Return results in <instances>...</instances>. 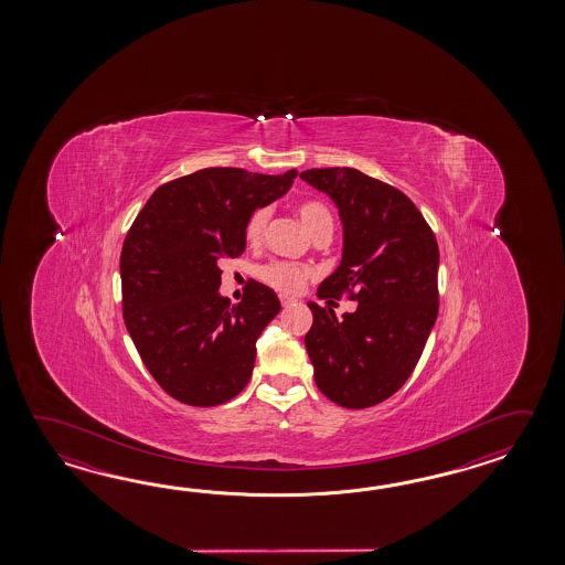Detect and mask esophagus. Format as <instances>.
<instances>
[{"label": "esophagus", "mask_w": 565, "mask_h": 565, "mask_svg": "<svg viewBox=\"0 0 565 565\" xmlns=\"http://www.w3.org/2000/svg\"><path fill=\"white\" fill-rule=\"evenodd\" d=\"M292 302H297V300L290 299V297H280V305H282V307H290Z\"/></svg>", "instance_id": "obj_1"}]
</instances>
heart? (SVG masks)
<instances>
[{
    "instance_id": "heart-1",
    "label": "heart",
    "mask_w": 565,
    "mask_h": 565,
    "mask_svg": "<svg viewBox=\"0 0 565 565\" xmlns=\"http://www.w3.org/2000/svg\"><path fill=\"white\" fill-rule=\"evenodd\" d=\"M297 214H299L300 222L305 224V228L311 232V236L323 232V230H333V214L319 200H302L297 204ZM268 216H270L268 207H256L254 212H250V216L246 217V224H244V238L250 244H258L263 241ZM256 277L282 295H295L311 278V268L297 265V263H288V260H270L266 265L258 266Z\"/></svg>"
}]
</instances>
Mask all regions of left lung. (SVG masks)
I'll return each mask as SVG.
<instances>
[{
    "label": "left lung",
    "instance_id": "obj_1",
    "mask_svg": "<svg viewBox=\"0 0 565 565\" xmlns=\"http://www.w3.org/2000/svg\"><path fill=\"white\" fill-rule=\"evenodd\" d=\"M343 222V258L319 299L358 300L355 312L309 302L305 345L315 384L343 408H370L406 384L438 315V242L408 195L360 169H307Z\"/></svg>",
    "mask_w": 565,
    "mask_h": 565
}]
</instances>
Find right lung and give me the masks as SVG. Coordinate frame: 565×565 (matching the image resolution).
<instances>
[{"mask_svg": "<svg viewBox=\"0 0 565 565\" xmlns=\"http://www.w3.org/2000/svg\"><path fill=\"white\" fill-rule=\"evenodd\" d=\"M295 178L297 169H198L157 188L127 232L122 319L145 367L181 404L220 406L248 384L256 341L280 302L253 280L230 305L217 292L220 263L244 253L246 217L287 193Z\"/></svg>", "mask_w": 565, "mask_h": 565, "instance_id": "add662e5", "label": "right lung"}]
</instances>
